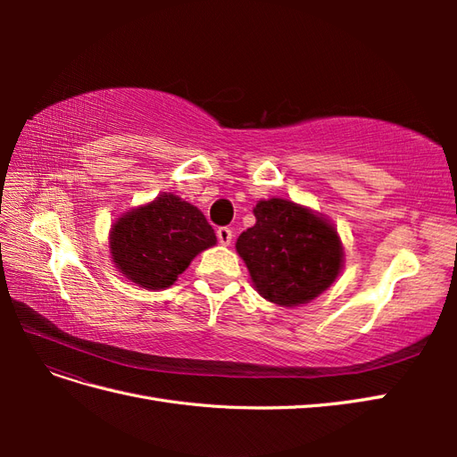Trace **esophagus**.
<instances>
[{"mask_svg": "<svg viewBox=\"0 0 457 457\" xmlns=\"http://www.w3.org/2000/svg\"><path fill=\"white\" fill-rule=\"evenodd\" d=\"M217 238H219L220 245H228L232 242V230L228 227L217 228Z\"/></svg>", "mask_w": 457, "mask_h": 457, "instance_id": "obj_1", "label": "esophagus"}]
</instances>
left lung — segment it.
I'll list each match as a JSON object with an SVG mask.
<instances>
[{
	"instance_id": "1",
	"label": "left lung",
	"mask_w": 457,
	"mask_h": 457,
	"mask_svg": "<svg viewBox=\"0 0 457 457\" xmlns=\"http://www.w3.org/2000/svg\"><path fill=\"white\" fill-rule=\"evenodd\" d=\"M255 225L237 240L257 294L280 307L311 303L337 280L345 250L336 225L287 198L259 200Z\"/></svg>"
}]
</instances>
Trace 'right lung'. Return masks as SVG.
Masks as SVG:
<instances>
[{"label":"right lung","mask_w":457,"mask_h":457,"mask_svg":"<svg viewBox=\"0 0 457 457\" xmlns=\"http://www.w3.org/2000/svg\"><path fill=\"white\" fill-rule=\"evenodd\" d=\"M215 244L204 213L173 192L121 213L108 234L110 259L121 276L152 292L173 286L192 259Z\"/></svg>","instance_id":"obj_1"}]
</instances>
